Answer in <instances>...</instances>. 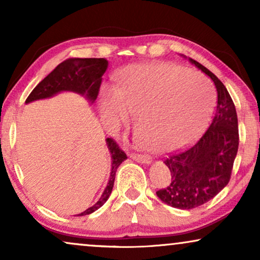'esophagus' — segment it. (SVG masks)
<instances>
[{
  "instance_id": "obj_1",
  "label": "esophagus",
  "mask_w": 260,
  "mask_h": 260,
  "mask_svg": "<svg viewBox=\"0 0 260 260\" xmlns=\"http://www.w3.org/2000/svg\"><path fill=\"white\" fill-rule=\"evenodd\" d=\"M130 158L134 159V161L138 162V163H142V165H150V163L152 162L151 157H149V156L136 154V152H131Z\"/></svg>"
}]
</instances>
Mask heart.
Listing matches in <instances>:
<instances>
[{"label": "heart", "instance_id": "heart-1", "mask_svg": "<svg viewBox=\"0 0 260 260\" xmlns=\"http://www.w3.org/2000/svg\"><path fill=\"white\" fill-rule=\"evenodd\" d=\"M214 103V88L204 76L166 62L125 67L116 87H103L99 97L102 115L113 126L137 115L136 136L154 152L189 143L208 122Z\"/></svg>", "mask_w": 260, "mask_h": 260}]
</instances>
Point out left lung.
Returning <instances> with one entry per match:
<instances>
[{"instance_id":"8db88e82","label":"left lung","mask_w":260,"mask_h":260,"mask_svg":"<svg viewBox=\"0 0 260 260\" xmlns=\"http://www.w3.org/2000/svg\"><path fill=\"white\" fill-rule=\"evenodd\" d=\"M188 60L213 80L218 103L211 125L200 140L165 161L172 182L156 195L165 204L180 209L199 207L227 186L239 145L236 106L225 85L200 62Z\"/></svg>"}]
</instances>
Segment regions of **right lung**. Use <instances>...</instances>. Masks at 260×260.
I'll use <instances>...</instances> for the list:
<instances>
[{
    "label": "right lung",
    "mask_w": 260,
    "mask_h": 260,
    "mask_svg": "<svg viewBox=\"0 0 260 260\" xmlns=\"http://www.w3.org/2000/svg\"><path fill=\"white\" fill-rule=\"evenodd\" d=\"M109 66V61L104 58H70L59 63L44 80L39 83L26 99V104L40 99L54 97L61 92H74L84 95L91 104L97 99L102 79ZM106 145L111 156V173L108 186L105 187L102 197L93 206L81 212L77 216L87 215L97 211L108 201L111 194L116 172L120 163L127 158L125 152L120 150L112 138H106Z\"/></svg>",
    "instance_id": "1"
}]
</instances>
